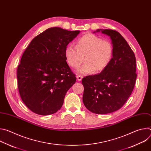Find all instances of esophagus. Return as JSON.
I'll return each mask as SVG.
<instances>
[{
  "label": "esophagus",
  "mask_w": 151,
  "mask_h": 151,
  "mask_svg": "<svg viewBox=\"0 0 151 151\" xmlns=\"http://www.w3.org/2000/svg\"><path fill=\"white\" fill-rule=\"evenodd\" d=\"M76 78H77L78 81H81L82 80V79L83 78V76H82V75H78L76 76Z\"/></svg>",
  "instance_id": "obj_1"
}]
</instances>
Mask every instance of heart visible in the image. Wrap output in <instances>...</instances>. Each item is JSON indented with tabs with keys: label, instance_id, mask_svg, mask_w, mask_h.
<instances>
[{
	"label": "heart",
	"instance_id": "heart-1",
	"mask_svg": "<svg viewBox=\"0 0 151 151\" xmlns=\"http://www.w3.org/2000/svg\"><path fill=\"white\" fill-rule=\"evenodd\" d=\"M114 55V48L108 40H102L100 37L87 33L77 41L76 47L68 45L64 50V55L68 65L78 68L83 61L85 63L78 69L81 73H96L104 70L110 64Z\"/></svg>",
	"mask_w": 151,
	"mask_h": 151
}]
</instances>
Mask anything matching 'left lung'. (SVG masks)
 Segmentation results:
<instances>
[{"label":"left lung","mask_w":151,"mask_h":151,"mask_svg":"<svg viewBox=\"0 0 151 151\" xmlns=\"http://www.w3.org/2000/svg\"><path fill=\"white\" fill-rule=\"evenodd\" d=\"M94 32L110 36L114 55L108 66L101 73L82 79V100L91 112L106 114L119 109L130 96L137 78L136 60L134 52L119 32L102 29Z\"/></svg>","instance_id":"8db88e82"}]
</instances>
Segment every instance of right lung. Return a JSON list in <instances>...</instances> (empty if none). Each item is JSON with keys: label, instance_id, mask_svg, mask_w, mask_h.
<instances>
[{"label": "right lung", "instance_id": "1", "mask_svg": "<svg viewBox=\"0 0 151 151\" xmlns=\"http://www.w3.org/2000/svg\"><path fill=\"white\" fill-rule=\"evenodd\" d=\"M79 32L48 29L36 36L24 51L17 68L18 88L23 103L33 112L48 115L60 109L76 80L64 50Z\"/></svg>", "mask_w": 151, "mask_h": 151}]
</instances>
